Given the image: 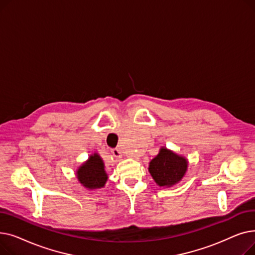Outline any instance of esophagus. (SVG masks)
<instances>
[{
  "label": "esophagus",
  "mask_w": 255,
  "mask_h": 255,
  "mask_svg": "<svg viewBox=\"0 0 255 255\" xmlns=\"http://www.w3.org/2000/svg\"><path fill=\"white\" fill-rule=\"evenodd\" d=\"M112 154H113V156H114L115 158H117V159H121V158H122V154H121L120 150L117 149V148L112 150Z\"/></svg>",
  "instance_id": "34e87169"
}]
</instances>
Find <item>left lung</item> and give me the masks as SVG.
I'll return each instance as SVG.
<instances>
[{
	"label": "left lung",
	"instance_id": "8db88e82",
	"mask_svg": "<svg viewBox=\"0 0 255 255\" xmlns=\"http://www.w3.org/2000/svg\"><path fill=\"white\" fill-rule=\"evenodd\" d=\"M149 172L159 187L169 188L180 183L188 169V159L161 146L149 163Z\"/></svg>",
	"mask_w": 255,
	"mask_h": 255
}]
</instances>
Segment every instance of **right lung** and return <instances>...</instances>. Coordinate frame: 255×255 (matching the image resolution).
Returning a JSON list of instances; mask_svg holds the SVG:
<instances>
[{"label": "right lung", "mask_w": 255, "mask_h": 255, "mask_svg": "<svg viewBox=\"0 0 255 255\" xmlns=\"http://www.w3.org/2000/svg\"><path fill=\"white\" fill-rule=\"evenodd\" d=\"M75 177L78 183L90 191L103 188L109 179L103 159L98 153L91 154L88 160L77 167Z\"/></svg>", "instance_id": "add662e5"}]
</instances>
